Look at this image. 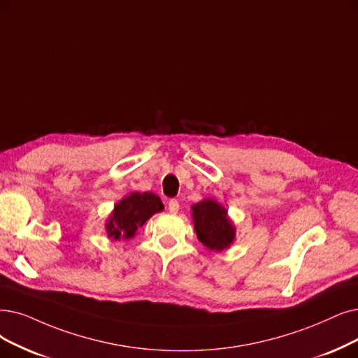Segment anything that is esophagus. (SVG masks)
<instances>
[{"instance_id":"1","label":"esophagus","mask_w":358,"mask_h":358,"mask_svg":"<svg viewBox=\"0 0 358 358\" xmlns=\"http://www.w3.org/2000/svg\"><path fill=\"white\" fill-rule=\"evenodd\" d=\"M179 201L178 199H170V201L167 203V208H169V211L170 213H173V214H176L178 211H179Z\"/></svg>"}]
</instances>
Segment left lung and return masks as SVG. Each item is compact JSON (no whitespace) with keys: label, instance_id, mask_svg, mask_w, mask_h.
<instances>
[{"label":"left lung","instance_id":"left-lung-1","mask_svg":"<svg viewBox=\"0 0 358 358\" xmlns=\"http://www.w3.org/2000/svg\"><path fill=\"white\" fill-rule=\"evenodd\" d=\"M192 216L196 236L208 250L220 251L232 244L235 229L220 204L213 199H204L192 206Z\"/></svg>","mask_w":358,"mask_h":358}]
</instances>
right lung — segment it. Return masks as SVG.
<instances>
[{
    "instance_id": "1",
    "label": "right lung",
    "mask_w": 358,
    "mask_h": 358,
    "mask_svg": "<svg viewBox=\"0 0 358 358\" xmlns=\"http://www.w3.org/2000/svg\"><path fill=\"white\" fill-rule=\"evenodd\" d=\"M163 210L162 199L152 192H134L116 204L113 216L107 222L110 238H132L138 227L144 224L152 214Z\"/></svg>"
}]
</instances>
